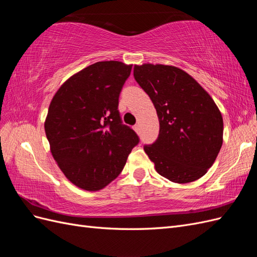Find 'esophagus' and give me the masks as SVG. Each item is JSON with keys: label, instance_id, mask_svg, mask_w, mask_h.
Wrapping results in <instances>:
<instances>
[{"label": "esophagus", "instance_id": "esophagus-1", "mask_svg": "<svg viewBox=\"0 0 257 257\" xmlns=\"http://www.w3.org/2000/svg\"><path fill=\"white\" fill-rule=\"evenodd\" d=\"M139 128H141V126H139V123L135 124V125H134V130H135L136 132H139Z\"/></svg>", "mask_w": 257, "mask_h": 257}]
</instances>
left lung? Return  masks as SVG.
Returning <instances> with one entry per match:
<instances>
[{
  "label": "left lung",
  "instance_id": "left-lung-1",
  "mask_svg": "<svg viewBox=\"0 0 257 257\" xmlns=\"http://www.w3.org/2000/svg\"><path fill=\"white\" fill-rule=\"evenodd\" d=\"M134 77L159 116V137L144 147L157 172L176 183L203 177L223 143V118L214 100L176 66L135 65Z\"/></svg>",
  "mask_w": 257,
  "mask_h": 257
}]
</instances>
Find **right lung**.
Masks as SVG:
<instances>
[{"instance_id": "1", "label": "right lung", "mask_w": 257, "mask_h": 257, "mask_svg": "<svg viewBox=\"0 0 257 257\" xmlns=\"http://www.w3.org/2000/svg\"><path fill=\"white\" fill-rule=\"evenodd\" d=\"M131 71L119 61L96 62L68 78L51 100L45 132L52 157L82 190H102L114 180L139 143L118 110Z\"/></svg>"}]
</instances>
